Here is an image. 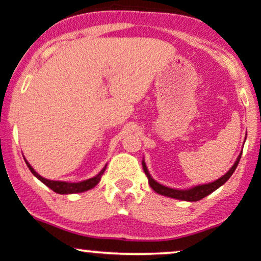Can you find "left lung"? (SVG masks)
Listing matches in <instances>:
<instances>
[{
    "mask_svg": "<svg viewBox=\"0 0 261 261\" xmlns=\"http://www.w3.org/2000/svg\"><path fill=\"white\" fill-rule=\"evenodd\" d=\"M240 157H242V153L238 156L237 161L233 165V167H231L230 170H229L228 172L224 174V176L220 177L219 179H217V181H214L212 183H208V185L196 186V187L191 188V190H174V188L165 187V186L160 185L159 182H156L154 179H152V177H151L150 173H148L147 167H146L145 162H142V167H144L146 176L148 177V185H150V187L152 188L154 192L162 194V196L171 197V198L188 200V202H196V200H199V199L204 198V197H207L208 194H211L212 192L216 191L217 188H219L220 186L224 185V183L227 182L229 178H230V176L233 174L234 171H236L238 163H239V161H240Z\"/></svg>",
    "mask_w": 261,
    "mask_h": 261,
    "instance_id": "obj_1",
    "label": "left lung"
}]
</instances>
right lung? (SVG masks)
I'll return each instance as SVG.
<instances>
[{
	"label": "right lung",
	"mask_w": 261,
	"mask_h": 261,
	"mask_svg": "<svg viewBox=\"0 0 261 261\" xmlns=\"http://www.w3.org/2000/svg\"><path fill=\"white\" fill-rule=\"evenodd\" d=\"M25 163H27V166H28V168L31 170V172H32L34 176L39 179V181H42L45 186H48L50 190H53L54 192H57V193H59V194L80 193V192L91 190V188L95 187V186L98 185L100 178H101V174L104 173L105 168H107V166H105V167L100 171L99 174H96V176L93 177V178L87 179V181L78 182V183H69V182H62V181H49V179H47V178H43L42 176H39V174L33 170L32 166H31L30 163H28L27 161H25Z\"/></svg>",
	"instance_id": "right-lung-1"
}]
</instances>
